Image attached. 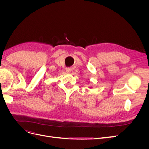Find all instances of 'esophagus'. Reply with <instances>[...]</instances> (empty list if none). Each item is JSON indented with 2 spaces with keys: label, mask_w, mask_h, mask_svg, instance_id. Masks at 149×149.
Listing matches in <instances>:
<instances>
[{
  "label": "esophagus",
  "mask_w": 149,
  "mask_h": 149,
  "mask_svg": "<svg viewBox=\"0 0 149 149\" xmlns=\"http://www.w3.org/2000/svg\"><path fill=\"white\" fill-rule=\"evenodd\" d=\"M66 71L67 72V73H70V72L71 71V69L70 68H66Z\"/></svg>",
  "instance_id": "1"
}]
</instances>
